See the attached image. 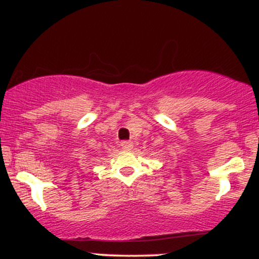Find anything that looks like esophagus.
Wrapping results in <instances>:
<instances>
[{"label": "esophagus", "instance_id": "obj_1", "mask_svg": "<svg viewBox=\"0 0 259 259\" xmlns=\"http://www.w3.org/2000/svg\"><path fill=\"white\" fill-rule=\"evenodd\" d=\"M120 146L124 148V150H132L133 148V142L132 141H121L120 142Z\"/></svg>", "mask_w": 259, "mask_h": 259}]
</instances>
